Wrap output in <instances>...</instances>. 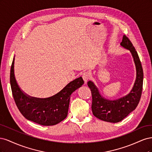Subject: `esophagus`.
Masks as SVG:
<instances>
[{
    "instance_id": "esophagus-1",
    "label": "esophagus",
    "mask_w": 152,
    "mask_h": 152,
    "mask_svg": "<svg viewBox=\"0 0 152 152\" xmlns=\"http://www.w3.org/2000/svg\"><path fill=\"white\" fill-rule=\"evenodd\" d=\"M82 78H83L85 83H86L87 80H88L89 79V73L88 72H84L83 74H82Z\"/></svg>"
}]
</instances>
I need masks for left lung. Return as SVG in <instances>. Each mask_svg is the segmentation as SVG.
<instances>
[{"label":"left lung","instance_id":"8db88e82","mask_svg":"<svg viewBox=\"0 0 152 152\" xmlns=\"http://www.w3.org/2000/svg\"><path fill=\"white\" fill-rule=\"evenodd\" d=\"M121 45L131 52L136 66V80L129 93L118 99H109L101 94L93 81L87 82L93 97L91 108L93 115L100 120L112 123L121 122L136 109L141 98L143 82V71L138 54L126 35L123 36Z\"/></svg>","mask_w":152,"mask_h":152}]
</instances>
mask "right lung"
I'll use <instances>...</instances> for the list:
<instances>
[{
	"label": "right lung",
	"instance_id": "add662e5",
	"mask_svg": "<svg viewBox=\"0 0 152 152\" xmlns=\"http://www.w3.org/2000/svg\"><path fill=\"white\" fill-rule=\"evenodd\" d=\"M14 66L15 58L11 68L10 83L14 99L23 115L42 126L56 125L63 121L67 117L71 94L84 83L82 77L70 82L56 94L39 98L26 94L21 89L16 80Z\"/></svg>",
	"mask_w": 152,
	"mask_h": 152
}]
</instances>
